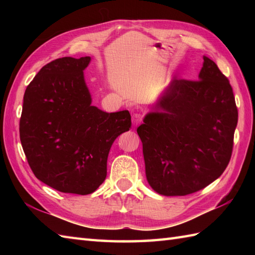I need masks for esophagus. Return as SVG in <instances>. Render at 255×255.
Instances as JSON below:
<instances>
[{
  "label": "esophagus",
  "instance_id": "34e87169",
  "mask_svg": "<svg viewBox=\"0 0 255 255\" xmlns=\"http://www.w3.org/2000/svg\"><path fill=\"white\" fill-rule=\"evenodd\" d=\"M142 122V116L140 115V114H133L132 115V124L133 126L136 127L138 125Z\"/></svg>",
  "mask_w": 255,
  "mask_h": 255
}]
</instances>
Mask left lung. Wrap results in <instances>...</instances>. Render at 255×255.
Wrapping results in <instances>:
<instances>
[{
	"label": "left lung",
	"instance_id": "8db88e82",
	"mask_svg": "<svg viewBox=\"0 0 255 255\" xmlns=\"http://www.w3.org/2000/svg\"><path fill=\"white\" fill-rule=\"evenodd\" d=\"M237 124L229 80L204 56L198 80L173 78L137 128L150 186L185 196L217 180L230 161Z\"/></svg>",
	"mask_w": 255,
	"mask_h": 255
}]
</instances>
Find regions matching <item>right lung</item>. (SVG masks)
<instances>
[{
    "label": "right lung",
    "instance_id": "add662e5",
    "mask_svg": "<svg viewBox=\"0 0 255 255\" xmlns=\"http://www.w3.org/2000/svg\"><path fill=\"white\" fill-rule=\"evenodd\" d=\"M91 57L59 58L27 86L21 147L35 176L62 193L88 195L105 181L113 142L131 127L128 111L92 106L83 71Z\"/></svg>",
    "mask_w": 255,
    "mask_h": 255
}]
</instances>
